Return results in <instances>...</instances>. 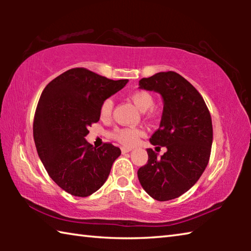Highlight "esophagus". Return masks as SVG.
<instances>
[{"label": "esophagus", "mask_w": 251, "mask_h": 251, "mask_svg": "<svg viewBox=\"0 0 251 251\" xmlns=\"http://www.w3.org/2000/svg\"><path fill=\"white\" fill-rule=\"evenodd\" d=\"M133 148L131 147H122V152L123 154H126V152H129Z\"/></svg>", "instance_id": "esophagus-1"}]
</instances>
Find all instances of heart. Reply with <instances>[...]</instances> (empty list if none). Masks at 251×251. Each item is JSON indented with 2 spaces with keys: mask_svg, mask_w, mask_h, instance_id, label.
Wrapping results in <instances>:
<instances>
[{
  "mask_svg": "<svg viewBox=\"0 0 251 251\" xmlns=\"http://www.w3.org/2000/svg\"><path fill=\"white\" fill-rule=\"evenodd\" d=\"M130 99L133 100L136 107L142 112H145L148 108H151L154 103V99L146 91H137L134 92L130 95ZM114 107V101L112 99L105 100L100 106V117L103 120H107L112 114ZM145 135V130L141 127H116L113 130L112 136L117 142L125 146H133L139 141V138Z\"/></svg>",
  "mask_w": 251,
  "mask_h": 251,
  "instance_id": "heart-1",
  "label": "heart"
}]
</instances>
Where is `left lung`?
<instances>
[{
	"mask_svg": "<svg viewBox=\"0 0 251 251\" xmlns=\"http://www.w3.org/2000/svg\"><path fill=\"white\" fill-rule=\"evenodd\" d=\"M139 88L154 91L163 99L159 128L150 142L167 151L159 158L148 148V161L137 176L151 197L171 201L192 188L207 167L212 144L210 113L196 88L175 72L142 78Z\"/></svg>",
	"mask_w": 251,
	"mask_h": 251,
	"instance_id": "left-lung-1",
	"label": "left lung"
}]
</instances>
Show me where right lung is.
Returning <instances> with one entry per match:
<instances>
[{"mask_svg": "<svg viewBox=\"0 0 251 251\" xmlns=\"http://www.w3.org/2000/svg\"><path fill=\"white\" fill-rule=\"evenodd\" d=\"M128 79L113 80L82 67L50 82L42 92L33 124L37 154L56 184L73 196L87 197L107 179L121 150L88 144V126L100 117L101 103Z\"/></svg>", "mask_w": 251, "mask_h": 251, "instance_id": "add662e5", "label": "right lung"}]
</instances>
